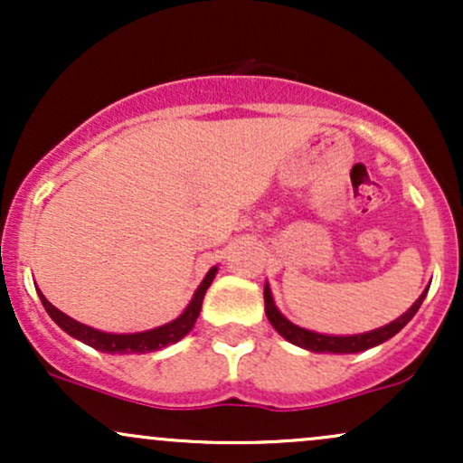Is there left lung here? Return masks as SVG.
I'll return each instance as SVG.
<instances>
[{
  "label": "left lung",
  "mask_w": 463,
  "mask_h": 463,
  "mask_svg": "<svg viewBox=\"0 0 463 463\" xmlns=\"http://www.w3.org/2000/svg\"><path fill=\"white\" fill-rule=\"evenodd\" d=\"M424 296H427V291H424V294L420 296L416 302H413L411 309H409L407 313H402L398 320L385 324L383 328H376V331L361 333V335H348V337H335V335H320V333H313V331H305V328L291 324L287 317H283V313L276 309V305L272 300V291H269L268 285H265V291H263L268 320L276 328V331L283 335L287 342L296 344V346H300V348L311 350V353H346V354L361 353V350L379 346V344H383L390 337H394V335L401 331V328L405 326V324L411 320L413 316H416L420 305H422Z\"/></svg>",
  "instance_id": "obj_1"
}]
</instances>
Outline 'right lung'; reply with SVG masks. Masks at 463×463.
Here are the masks:
<instances>
[{
	"instance_id": "right-lung-1",
	"label": "right lung",
	"mask_w": 463,
	"mask_h": 463,
	"mask_svg": "<svg viewBox=\"0 0 463 463\" xmlns=\"http://www.w3.org/2000/svg\"><path fill=\"white\" fill-rule=\"evenodd\" d=\"M217 268H211L209 274L204 276L198 289H195L194 298H191L189 307L183 311V316L176 317L174 322L163 324V326L152 328V331H143V333H132V335H115V333H102L95 331V328L87 326V324H80L71 317L65 316L62 311H58L50 300L45 298L43 294L39 291V298L43 302L45 311L50 313V317L54 320L62 331L71 335V337L80 339L87 346H91L95 350H102V353H110V354H130V353H154V350L169 346V344H176L178 339H183L191 328H194L195 320H198L200 309H202V300H204L206 289L209 285L213 283Z\"/></svg>"
}]
</instances>
